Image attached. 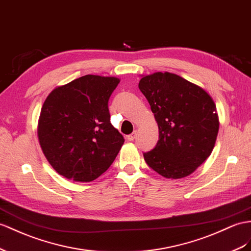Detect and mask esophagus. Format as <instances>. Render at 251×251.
Instances as JSON below:
<instances>
[{
    "mask_svg": "<svg viewBox=\"0 0 251 251\" xmlns=\"http://www.w3.org/2000/svg\"><path fill=\"white\" fill-rule=\"evenodd\" d=\"M136 136H137V131H133L131 134H128L127 140L128 141H133L134 139H136Z\"/></svg>",
    "mask_w": 251,
    "mask_h": 251,
    "instance_id": "esophagus-1",
    "label": "esophagus"
}]
</instances>
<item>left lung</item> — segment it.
<instances>
[{
	"label": "left lung",
	"instance_id": "obj_1",
	"mask_svg": "<svg viewBox=\"0 0 251 251\" xmlns=\"http://www.w3.org/2000/svg\"><path fill=\"white\" fill-rule=\"evenodd\" d=\"M139 89L159 127L156 146L143 153L145 162L165 178L187 177L214 147L220 123L213 100L201 87L169 72L144 76Z\"/></svg>",
	"mask_w": 251,
	"mask_h": 251
}]
</instances>
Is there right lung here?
Instances as JSON below:
<instances>
[{
    "mask_svg": "<svg viewBox=\"0 0 251 251\" xmlns=\"http://www.w3.org/2000/svg\"><path fill=\"white\" fill-rule=\"evenodd\" d=\"M119 78L85 75L54 89L41 109L38 137L54 170L88 182L112 164L124 137L110 123L108 102Z\"/></svg>",
    "mask_w": 251,
    "mask_h": 251,
    "instance_id": "right-lung-1",
    "label": "right lung"
}]
</instances>
